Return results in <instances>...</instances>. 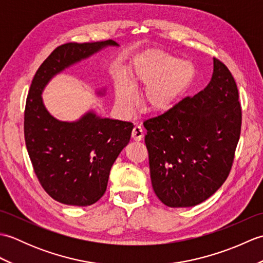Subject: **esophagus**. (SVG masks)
<instances>
[{"instance_id": "1", "label": "esophagus", "mask_w": 263, "mask_h": 263, "mask_svg": "<svg viewBox=\"0 0 263 263\" xmlns=\"http://www.w3.org/2000/svg\"><path fill=\"white\" fill-rule=\"evenodd\" d=\"M143 135H144V133H143V130H142L141 126L136 125L135 127H133V130H132V139H133V140H136V141L142 140Z\"/></svg>"}]
</instances>
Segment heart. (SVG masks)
Returning a JSON list of instances; mask_svg holds the SVG:
<instances>
[{
  "label": "heart",
  "instance_id": "1",
  "mask_svg": "<svg viewBox=\"0 0 263 263\" xmlns=\"http://www.w3.org/2000/svg\"><path fill=\"white\" fill-rule=\"evenodd\" d=\"M192 69L185 63L161 51H149L138 61L128 73V85L120 81L115 86V105L122 114H130L136 105L132 89L144 88L141 96L143 107L163 113L170 109L192 79Z\"/></svg>",
  "mask_w": 263,
  "mask_h": 263
}]
</instances>
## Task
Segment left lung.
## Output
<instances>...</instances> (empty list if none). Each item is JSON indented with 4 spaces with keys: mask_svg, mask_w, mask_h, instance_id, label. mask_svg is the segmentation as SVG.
<instances>
[{
    "mask_svg": "<svg viewBox=\"0 0 263 263\" xmlns=\"http://www.w3.org/2000/svg\"><path fill=\"white\" fill-rule=\"evenodd\" d=\"M241 124L236 82L214 59L203 90L143 122L150 177L161 202L183 208L210 198L230 174Z\"/></svg>",
    "mask_w": 263,
    "mask_h": 263,
    "instance_id": "8db88e82",
    "label": "left lung"
}]
</instances>
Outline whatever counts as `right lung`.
Instances as JSON below:
<instances>
[{
	"label": "right lung",
	"mask_w": 263,
	"mask_h": 263,
	"mask_svg": "<svg viewBox=\"0 0 263 263\" xmlns=\"http://www.w3.org/2000/svg\"><path fill=\"white\" fill-rule=\"evenodd\" d=\"M108 46L119 44L108 39L57 47L39 66L28 92L26 147L41 185L61 203L85 206L103 197L111 166L130 141L133 124L103 119L92 110L74 122L59 121L48 113L42 93L53 77Z\"/></svg>",
	"instance_id": "obj_1"
}]
</instances>
